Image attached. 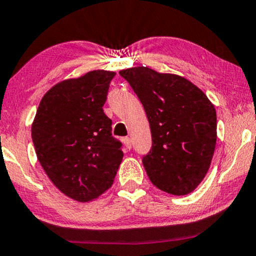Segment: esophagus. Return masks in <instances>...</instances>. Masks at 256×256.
Masks as SVG:
<instances>
[{"label":"esophagus","mask_w":256,"mask_h":256,"mask_svg":"<svg viewBox=\"0 0 256 256\" xmlns=\"http://www.w3.org/2000/svg\"><path fill=\"white\" fill-rule=\"evenodd\" d=\"M123 142H124V145H126V148H128V150H130L132 148V139L130 138H124V139H123Z\"/></svg>","instance_id":"34e87169"}]
</instances>
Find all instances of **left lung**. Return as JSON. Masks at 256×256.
<instances>
[{
  "label": "left lung",
  "mask_w": 256,
  "mask_h": 256,
  "mask_svg": "<svg viewBox=\"0 0 256 256\" xmlns=\"http://www.w3.org/2000/svg\"><path fill=\"white\" fill-rule=\"evenodd\" d=\"M142 102L152 148L142 158L151 182L175 196L191 194L208 173L216 145V111L185 77L146 66L120 70Z\"/></svg>",
  "instance_id": "1"
}]
</instances>
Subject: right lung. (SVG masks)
<instances>
[{
  "instance_id": "add662e5",
  "label": "right lung",
  "mask_w": 256,
  "mask_h": 256,
  "mask_svg": "<svg viewBox=\"0 0 256 256\" xmlns=\"http://www.w3.org/2000/svg\"><path fill=\"white\" fill-rule=\"evenodd\" d=\"M116 72L93 70L56 83L42 98L31 136L43 170L56 188L77 202L96 200L111 188L123 152L104 114Z\"/></svg>"
}]
</instances>
